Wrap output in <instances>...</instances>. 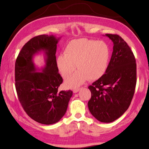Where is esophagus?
Returning a JSON list of instances; mask_svg holds the SVG:
<instances>
[{"mask_svg": "<svg viewBox=\"0 0 149 149\" xmlns=\"http://www.w3.org/2000/svg\"><path fill=\"white\" fill-rule=\"evenodd\" d=\"M81 90V88H74V90H73V92L74 93H77L79 91Z\"/></svg>", "mask_w": 149, "mask_h": 149, "instance_id": "obj_1", "label": "esophagus"}]
</instances>
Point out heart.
<instances>
[{
  "label": "heart",
  "mask_w": 149,
  "mask_h": 149,
  "mask_svg": "<svg viewBox=\"0 0 149 149\" xmlns=\"http://www.w3.org/2000/svg\"><path fill=\"white\" fill-rule=\"evenodd\" d=\"M65 54L57 58V65L63 78L71 75L77 67L79 70L65 81L69 88H75L88 79L93 81L105 74L110 58L107 44L87 38L72 40L66 45Z\"/></svg>",
  "instance_id": "heart-1"
}]
</instances>
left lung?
Returning <instances> with one entry per match:
<instances>
[{"label":"left lung","mask_w":149,"mask_h":149,"mask_svg":"<svg viewBox=\"0 0 149 149\" xmlns=\"http://www.w3.org/2000/svg\"><path fill=\"white\" fill-rule=\"evenodd\" d=\"M105 36L113 42V51L105 74L88 86L91 97L88 106L97 120L110 123L130 106L136 84V64L130 47L121 37Z\"/></svg>","instance_id":"left-lung-1"}]
</instances>
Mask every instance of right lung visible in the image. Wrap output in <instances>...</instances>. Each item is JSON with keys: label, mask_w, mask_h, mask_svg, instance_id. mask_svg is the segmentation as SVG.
Instances as JSON below:
<instances>
[{"label": "right lung", "mask_w": 149, "mask_h": 149, "mask_svg": "<svg viewBox=\"0 0 149 149\" xmlns=\"http://www.w3.org/2000/svg\"><path fill=\"white\" fill-rule=\"evenodd\" d=\"M60 38L47 34L33 38L22 47L15 62V88L19 101L27 115L42 124L59 122L72 96L70 90L58 91L63 82L56 57ZM41 52L45 56V66L39 69L33 58Z\"/></svg>", "instance_id": "obj_1"}]
</instances>
